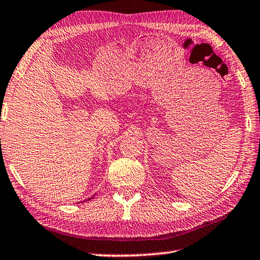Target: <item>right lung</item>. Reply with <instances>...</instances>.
Segmentation results:
<instances>
[{
	"label": "right lung",
	"instance_id": "right-lung-1",
	"mask_svg": "<svg viewBox=\"0 0 260 260\" xmlns=\"http://www.w3.org/2000/svg\"><path fill=\"white\" fill-rule=\"evenodd\" d=\"M91 199H92V198H89L88 200H84V201H89V200H91Z\"/></svg>",
	"mask_w": 260,
	"mask_h": 260
}]
</instances>
